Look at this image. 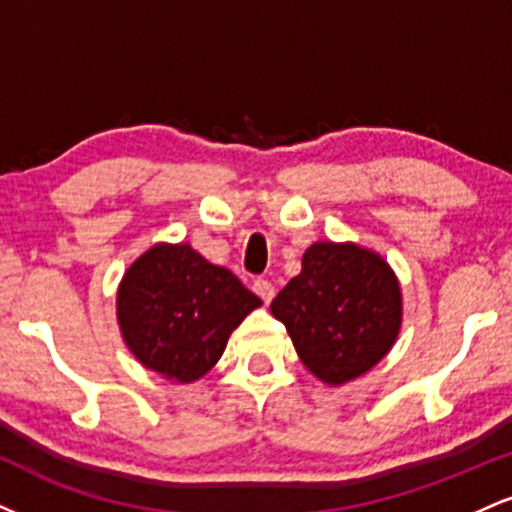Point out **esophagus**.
<instances>
[{
	"instance_id": "1",
	"label": "esophagus",
	"mask_w": 512,
	"mask_h": 512,
	"mask_svg": "<svg viewBox=\"0 0 512 512\" xmlns=\"http://www.w3.org/2000/svg\"><path fill=\"white\" fill-rule=\"evenodd\" d=\"M252 291H255L264 303H272V298H274V284H272V281L255 279V281H252Z\"/></svg>"
}]
</instances>
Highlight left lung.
<instances>
[{"label":"left lung","instance_id":"1","mask_svg":"<svg viewBox=\"0 0 512 512\" xmlns=\"http://www.w3.org/2000/svg\"><path fill=\"white\" fill-rule=\"evenodd\" d=\"M272 315L289 330L303 366L322 383L358 378L395 344L402 293L375 252L354 243H315L301 274L272 301Z\"/></svg>","mask_w":512,"mask_h":512}]
</instances>
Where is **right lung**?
Listing matches in <instances>:
<instances>
[{"mask_svg": "<svg viewBox=\"0 0 512 512\" xmlns=\"http://www.w3.org/2000/svg\"><path fill=\"white\" fill-rule=\"evenodd\" d=\"M262 305L228 269L190 245H156L117 291L122 337L146 368L175 383L209 373L243 317Z\"/></svg>", "mask_w": 512, "mask_h": 512, "instance_id": "right-lung-1", "label": "right lung"}]
</instances>
